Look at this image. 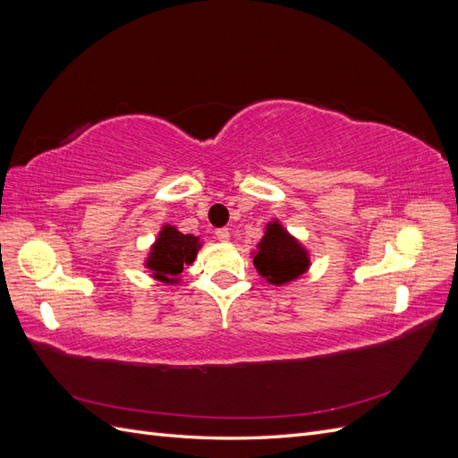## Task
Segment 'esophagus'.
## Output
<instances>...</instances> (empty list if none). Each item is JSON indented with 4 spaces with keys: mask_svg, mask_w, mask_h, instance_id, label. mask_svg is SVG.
Segmentation results:
<instances>
[{
    "mask_svg": "<svg viewBox=\"0 0 458 458\" xmlns=\"http://www.w3.org/2000/svg\"><path fill=\"white\" fill-rule=\"evenodd\" d=\"M216 239L221 241V242H227L231 239V231L227 227H221V229H216Z\"/></svg>",
    "mask_w": 458,
    "mask_h": 458,
    "instance_id": "esophagus-1",
    "label": "esophagus"
}]
</instances>
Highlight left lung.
<instances>
[{
	"mask_svg": "<svg viewBox=\"0 0 458 458\" xmlns=\"http://www.w3.org/2000/svg\"><path fill=\"white\" fill-rule=\"evenodd\" d=\"M258 250L252 252L254 267L269 284L283 286L296 281L311 266L310 252L290 234L279 219L266 225Z\"/></svg>",
	"mask_w": 458,
	"mask_h": 458,
	"instance_id": "obj_1",
	"label": "left lung"
}]
</instances>
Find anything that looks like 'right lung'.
I'll return each mask as SVG.
<instances>
[{
  "label": "right lung",
  "instance_id": "obj_1",
  "mask_svg": "<svg viewBox=\"0 0 458 458\" xmlns=\"http://www.w3.org/2000/svg\"><path fill=\"white\" fill-rule=\"evenodd\" d=\"M200 239L195 234H183L174 225H164L157 241L152 242L150 252L145 259V267L152 279L165 284H177L183 266H191L200 250Z\"/></svg>",
  "mask_w": 458,
  "mask_h": 458
}]
</instances>
